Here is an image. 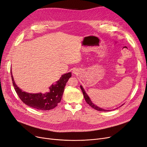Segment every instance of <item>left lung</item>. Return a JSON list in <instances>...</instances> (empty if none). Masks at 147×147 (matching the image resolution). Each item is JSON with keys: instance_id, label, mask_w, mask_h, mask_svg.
<instances>
[{"instance_id": "obj_1", "label": "left lung", "mask_w": 147, "mask_h": 147, "mask_svg": "<svg viewBox=\"0 0 147 147\" xmlns=\"http://www.w3.org/2000/svg\"><path fill=\"white\" fill-rule=\"evenodd\" d=\"M80 88H81V89H82V92H83V94H84V98H85V100L86 102V103H87L89 106H91L92 108H94V109L97 110V111H105H105H108L107 110H105V109H101V108H100V107H98V106H95L94 103H92V101H91V100H90V98H89L88 95L86 94L85 91H84V89H83V88H82V86H80Z\"/></svg>"}]
</instances>
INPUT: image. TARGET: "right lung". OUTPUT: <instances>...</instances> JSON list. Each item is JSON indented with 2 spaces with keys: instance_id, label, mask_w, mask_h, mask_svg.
Listing matches in <instances>:
<instances>
[{
  "instance_id": "right-lung-1",
  "label": "right lung",
  "mask_w": 147,
  "mask_h": 147,
  "mask_svg": "<svg viewBox=\"0 0 147 147\" xmlns=\"http://www.w3.org/2000/svg\"><path fill=\"white\" fill-rule=\"evenodd\" d=\"M71 77V73H68L62 75L55 85H52L50 89V92L47 94H29L23 91L16 85L11 74L12 84L19 98L29 107L38 110L49 111L58 106L61 100L64 88L69 78Z\"/></svg>"
}]
</instances>
